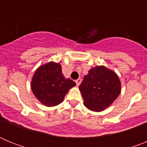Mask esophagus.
Returning a JSON list of instances; mask_svg holds the SVG:
<instances>
[{
	"label": "esophagus",
	"instance_id": "esophagus-1",
	"mask_svg": "<svg viewBox=\"0 0 147 147\" xmlns=\"http://www.w3.org/2000/svg\"><path fill=\"white\" fill-rule=\"evenodd\" d=\"M76 85H77V86H79V85H80V83H81V82H82V80L81 79H78V80H76Z\"/></svg>",
	"mask_w": 147,
	"mask_h": 147
}]
</instances>
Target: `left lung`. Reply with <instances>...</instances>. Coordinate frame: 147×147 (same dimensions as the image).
Masks as SVG:
<instances>
[{
    "mask_svg": "<svg viewBox=\"0 0 147 147\" xmlns=\"http://www.w3.org/2000/svg\"><path fill=\"white\" fill-rule=\"evenodd\" d=\"M85 107L100 112L109 107L121 93V82L113 71L96 66L88 71L79 87Z\"/></svg>",
    "mask_w": 147,
    "mask_h": 147,
    "instance_id": "8db88e82",
    "label": "left lung"
}]
</instances>
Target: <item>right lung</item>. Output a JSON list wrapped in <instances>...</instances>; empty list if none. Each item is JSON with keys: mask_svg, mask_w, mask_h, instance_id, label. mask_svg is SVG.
<instances>
[{"mask_svg": "<svg viewBox=\"0 0 147 147\" xmlns=\"http://www.w3.org/2000/svg\"><path fill=\"white\" fill-rule=\"evenodd\" d=\"M76 83L65 79L60 64L51 62L40 66L35 71L32 81V90L42 104L54 107L63 101L66 93Z\"/></svg>", "mask_w": 147, "mask_h": 147, "instance_id": "1", "label": "right lung"}]
</instances>
